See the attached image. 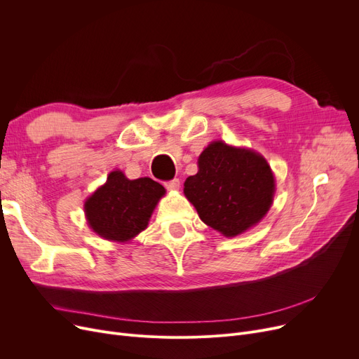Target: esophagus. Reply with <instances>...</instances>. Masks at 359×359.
<instances>
[{
    "label": "esophagus",
    "instance_id": "esophagus-1",
    "mask_svg": "<svg viewBox=\"0 0 359 359\" xmlns=\"http://www.w3.org/2000/svg\"><path fill=\"white\" fill-rule=\"evenodd\" d=\"M168 191H177L179 187H180V180L179 179H173V180H170V182H167L165 184H164Z\"/></svg>",
    "mask_w": 359,
    "mask_h": 359
}]
</instances>
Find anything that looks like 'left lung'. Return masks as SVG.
Masks as SVG:
<instances>
[{
  "mask_svg": "<svg viewBox=\"0 0 359 359\" xmlns=\"http://www.w3.org/2000/svg\"><path fill=\"white\" fill-rule=\"evenodd\" d=\"M276 191L272 168L250 148L212 141L184 182V196L199 218L224 237L246 233L271 210Z\"/></svg>",
  "mask_w": 359,
  "mask_h": 359,
  "instance_id": "1",
  "label": "left lung"
}]
</instances>
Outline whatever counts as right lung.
<instances>
[{"label": "right lung", "mask_w": 359, "mask_h": 359, "mask_svg": "<svg viewBox=\"0 0 359 359\" xmlns=\"http://www.w3.org/2000/svg\"><path fill=\"white\" fill-rule=\"evenodd\" d=\"M164 187L149 177L129 180L121 170L109 173L104 184L84 202L88 227L97 236L126 243L148 227Z\"/></svg>", "instance_id": "right-lung-1"}]
</instances>
